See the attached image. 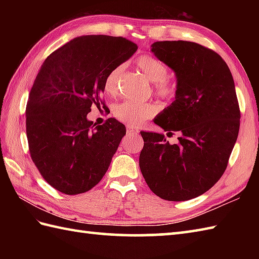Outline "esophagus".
<instances>
[{
  "label": "esophagus",
  "mask_w": 259,
  "mask_h": 259,
  "mask_svg": "<svg viewBox=\"0 0 259 259\" xmlns=\"http://www.w3.org/2000/svg\"><path fill=\"white\" fill-rule=\"evenodd\" d=\"M138 133H139V130L137 129L136 126L130 125V124L126 125V134H129V135H137Z\"/></svg>",
  "instance_id": "esophagus-1"
}]
</instances>
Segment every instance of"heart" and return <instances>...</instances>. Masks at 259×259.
I'll list each match as a JSON object with an SVG mask.
<instances>
[{"instance_id": "obj_1", "label": "heart", "mask_w": 259, "mask_h": 259, "mask_svg": "<svg viewBox=\"0 0 259 259\" xmlns=\"http://www.w3.org/2000/svg\"><path fill=\"white\" fill-rule=\"evenodd\" d=\"M137 67L141 71L146 78L155 83V90L158 96L167 100H172L177 95V84L174 81L166 79L168 72L167 65L160 60L145 54L136 61ZM124 67L122 64L117 65L107 74L104 79V91L108 95H115L119 88L121 74ZM157 112V108L152 103H141L136 101H123L115 104L112 110L114 118L130 124H139L145 120L149 119Z\"/></svg>"}]
</instances>
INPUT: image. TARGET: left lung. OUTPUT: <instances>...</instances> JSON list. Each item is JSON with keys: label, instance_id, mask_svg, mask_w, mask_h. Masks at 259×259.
Segmentation results:
<instances>
[{"label": "left lung", "instance_id": "obj_1", "mask_svg": "<svg viewBox=\"0 0 259 259\" xmlns=\"http://www.w3.org/2000/svg\"><path fill=\"white\" fill-rule=\"evenodd\" d=\"M171 69L177 95L153 120L168 134H140L139 166L153 194L169 201L202 195L222 177L236 144L240 112L232 72L223 58L198 43L158 41L150 50ZM167 134V135H168Z\"/></svg>", "mask_w": 259, "mask_h": 259}]
</instances>
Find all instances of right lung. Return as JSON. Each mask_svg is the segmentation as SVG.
Returning <instances> with one entry per match:
<instances>
[{
  "instance_id": "add662e5",
  "label": "right lung",
  "mask_w": 259,
  "mask_h": 259,
  "mask_svg": "<svg viewBox=\"0 0 259 259\" xmlns=\"http://www.w3.org/2000/svg\"><path fill=\"white\" fill-rule=\"evenodd\" d=\"M137 49L125 37L82 35L51 53L38 70L25 112L29 149L42 177L65 195L93 188L125 135L117 119L96 126L87 115L93 103L100 107L107 74Z\"/></svg>"
}]
</instances>
